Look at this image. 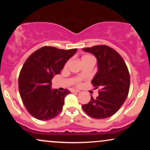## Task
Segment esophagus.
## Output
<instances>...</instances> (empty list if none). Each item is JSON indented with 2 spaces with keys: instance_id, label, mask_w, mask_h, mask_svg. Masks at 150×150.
<instances>
[{
  "instance_id": "1",
  "label": "esophagus",
  "mask_w": 150,
  "mask_h": 150,
  "mask_svg": "<svg viewBox=\"0 0 150 150\" xmlns=\"http://www.w3.org/2000/svg\"><path fill=\"white\" fill-rule=\"evenodd\" d=\"M70 91H71V92H80V90H77V89H72Z\"/></svg>"
}]
</instances>
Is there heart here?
Wrapping results in <instances>:
<instances>
[{
	"mask_svg": "<svg viewBox=\"0 0 150 150\" xmlns=\"http://www.w3.org/2000/svg\"><path fill=\"white\" fill-rule=\"evenodd\" d=\"M89 59H94L93 58L92 56H91L90 55H84V56H82V58H81V60H82V62L83 61H87V60H89ZM77 85H80V81H77Z\"/></svg>",
	"mask_w": 150,
	"mask_h": 150,
	"instance_id": "b5f03b06",
	"label": "heart"
}]
</instances>
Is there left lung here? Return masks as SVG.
Returning a JSON list of instances; mask_svg holds the SVG:
<instances>
[{
    "instance_id": "8db88e82",
    "label": "left lung",
    "mask_w": 150,
    "mask_h": 150,
    "mask_svg": "<svg viewBox=\"0 0 150 150\" xmlns=\"http://www.w3.org/2000/svg\"><path fill=\"white\" fill-rule=\"evenodd\" d=\"M97 59L98 71L91 82L99 96L82 106L88 116L104 119L113 116L125 102L129 92L130 77L124 60L116 50L106 45L84 48Z\"/></svg>"
}]
</instances>
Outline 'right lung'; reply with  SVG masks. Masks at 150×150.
<instances>
[{
  "label": "right lung",
  "mask_w": 150,
  "mask_h": 150,
  "mask_svg": "<svg viewBox=\"0 0 150 150\" xmlns=\"http://www.w3.org/2000/svg\"><path fill=\"white\" fill-rule=\"evenodd\" d=\"M77 50L43 46L32 53L24 63L19 75V91L27 111L37 119H52L61 112L65 97L70 91L51 89V80L61 73Z\"/></svg>",
  "instance_id": "obj_1"
}]
</instances>
